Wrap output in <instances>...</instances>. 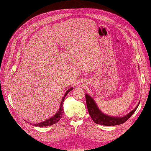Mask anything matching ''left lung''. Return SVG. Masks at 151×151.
Here are the masks:
<instances>
[{
    "instance_id": "8db88e82",
    "label": "left lung",
    "mask_w": 151,
    "mask_h": 151,
    "mask_svg": "<svg viewBox=\"0 0 151 151\" xmlns=\"http://www.w3.org/2000/svg\"><path fill=\"white\" fill-rule=\"evenodd\" d=\"M86 100L87 107L88 112L92 120L97 124L106 125V126H114L122 124L129 119L130 116L133 115L137 108H138L139 103L138 104L134 110H132L129 114L123 117H113L104 115L99 110L96 104L94 102L93 99L88 94H86Z\"/></svg>"
}]
</instances>
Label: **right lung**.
<instances>
[{"instance_id": "right-lung-1", "label": "right lung", "mask_w": 151, "mask_h": 151, "mask_svg": "<svg viewBox=\"0 0 151 151\" xmlns=\"http://www.w3.org/2000/svg\"><path fill=\"white\" fill-rule=\"evenodd\" d=\"M73 89V88H70L68 90H67L66 91V93L64 95V96L63 97L62 100L61 101V104H60V107L59 108L58 112L55 115L51 117L50 118H49L48 120H46V121H44L43 122H41V123H35L34 125L35 126H37V127H47V126H50V125H52L55 123H57L59 120H60V118H62V115H63V101H64V99L65 98V96H67V94L68 93V92H70V91H72Z\"/></svg>"}]
</instances>
